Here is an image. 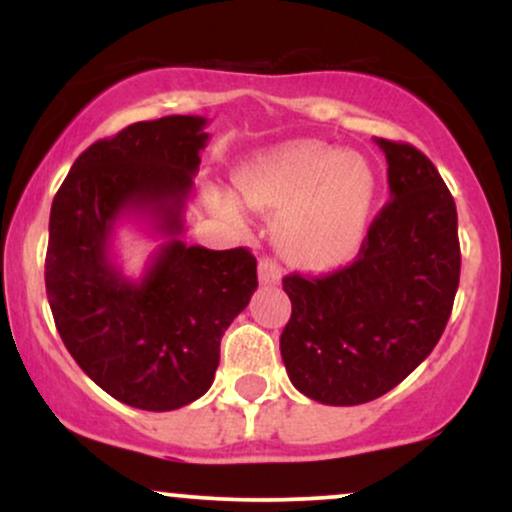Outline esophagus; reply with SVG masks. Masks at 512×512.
Listing matches in <instances>:
<instances>
[{
  "mask_svg": "<svg viewBox=\"0 0 512 512\" xmlns=\"http://www.w3.org/2000/svg\"><path fill=\"white\" fill-rule=\"evenodd\" d=\"M257 274H260V284H279L281 276H284V272H281V267L276 264L274 260H269V257H262L260 264H257Z\"/></svg>",
  "mask_w": 512,
  "mask_h": 512,
  "instance_id": "obj_1",
  "label": "esophagus"
}]
</instances>
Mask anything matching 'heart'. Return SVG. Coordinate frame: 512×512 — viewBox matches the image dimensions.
I'll return each instance as SVG.
<instances>
[{
  "label": "heart",
  "mask_w": 512,
  "mask_h": 512,
  "mask_svg": "<svg viewBox=\"0 0 512 512\" xmlns=\"http://www.w3.org/2000/svg\"><path fill=\"white\" fill-rule=\"evenodd\" d=\"M233 180L252 209L279 211L276 248L313 272L334 269L356 255L378 190L366 158L356 151H332L315 139L257 151L240 163ZM214 204L223 214H236V202L223 192H214Z\"/></svg>",
  "instance_id": "obj_1"
}]
</instances>
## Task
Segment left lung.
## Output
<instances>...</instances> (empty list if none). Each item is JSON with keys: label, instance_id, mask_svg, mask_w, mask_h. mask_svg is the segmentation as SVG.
<instances>
[{"label": "left lung", "instance_id": "1", "mask_svg": "<svg viewBox=\"0 0 512 512\" xmlns=\"http://www.w3.org/2000/svg\"><path fill=\"white\" fill-rule=\"evenodd\" d=\"M387 158L390 202L356 260L308 279L291 274L281 358L293 387L332 407L378 399L431 354L460 284L455 199L411 144L375 139Z\"/></svg>", "mask_w": 512, "mask_h": 512}]
</instances>
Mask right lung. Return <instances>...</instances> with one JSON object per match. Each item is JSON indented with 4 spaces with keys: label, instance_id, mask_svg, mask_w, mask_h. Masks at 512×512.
I'll list each match as a JSON object with an SVG mask.
<instances>
[{
    "label": "right lung",
    "instance_id": "obj_1",
    "mask_svg": "<svg viewBox=\"0 0 512 512\" xmlns=\"http://www.w3.org/2000/svg\"><path fill=\"white\" fill-rule=\"evenodd\" d=\"M204 127L197 115L134 122L88 146L52 199L45 289L57 332L88 378L129 407L173 411L202 397L223 332L257 289L250 250L182 240ZM122 218L164 238L142 280L112 260Z\"/></svg>",
    "mask_w": 512,
    "mask_h": 512
}]
</instances>
